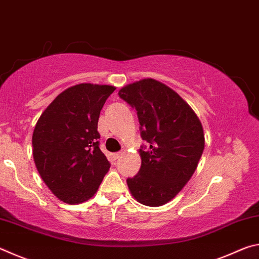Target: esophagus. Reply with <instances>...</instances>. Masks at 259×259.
Segmentation results:
<instances>
[{
  "label": "esophagus",
  "mask_w": 259,
  "mask_h": 259,
  "mask_svg": "<svg viewBox=\"0 0 259 259\" xmlns=\"http://www.w3.org/2000/svg\"><path fill=\"white\" fill-rule=\"evenodd\" d=\"M122 156V152H117V153H114V159L117 160L120 159V157Z\"/></svg>",
  "instance_id": "esophagus-1"
}]
</instances>
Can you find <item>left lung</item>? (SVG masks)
I'll return each instance as SVG.
<instances>
[{
    "label": "left lung",
    "mask_w": 259,
    "mask_h": 259,
    "mask_svg": "<svg viewBox=\"0 0 259 259\" xmlns=\"http://www.w3.org/2000/svg\"><path fill=\"white\" fill-rule=\"evenodd\" d=\"M119 96L137 111L142 165L126 179L139 203L160 207L172 200L194 174L204 150L201 121L176 91L154 78L122 88Z\"/></svg>",
    "instance_id": "8db88e82"
}]
</instances>
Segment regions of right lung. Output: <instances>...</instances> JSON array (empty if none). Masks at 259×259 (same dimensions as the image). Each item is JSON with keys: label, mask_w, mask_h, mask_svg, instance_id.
Returning <instances> with one entry per match:
<instances>
[{"label": "right lung", "mask_w": 259, "mask_h": 259, "mask_svg": "<svg viewBox=\"0 0 259 259\" xmlns=\"http://www.w3.org/2000/svg\"><path fill=\"white\" fill-rule=\"evenodd\" d=\"M115 87L81 83L54 99L35 125L32 144L38 174L49 190L68 204L97 192L108 160L100 151L99 114Z\"/></svg>", "instance_id": "1"}]
</instances>
